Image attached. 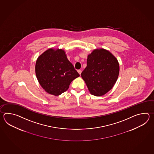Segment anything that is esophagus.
<instances>
[{
  "label": "esophagus",
  "mask_w": 154,
  "mask_h": 154,
  "mask_svg": "<svg viewBox=\"0 0 154 154\" xmlns=\"http://www.w3.org/2000/svg\"><path fill=\"white\" fill-rule=\"evenodd\" d=\"M78 72H79V74L80 75H81V73H82V70H80V69L78 70Z\"/></svg>",
  "instance_id": "34e87169"
}]
</instances>
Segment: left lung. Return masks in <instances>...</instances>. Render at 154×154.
I'll return each mask as SVG.
<instances>
[{
	"mask_svg": "<svg viewBox=\"0 0 154 154\" xmlns=\"http://www.w3.org/2000/svg\"><path fill=\"white\" fill-rule=\"evenodd\" d=\"M119 72L115 56L106 49H95L88 56L87 66L81 75L92 95L101 96L113 87Z\"/></svg>",
	"mask_w": 154,
	"mask_h": 154,
	"instance_id": "1",
	"label": "left lung"
}]
</instances>
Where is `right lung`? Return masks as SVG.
<instances>
[{
    "instance_id": "1",
    "label": "right lung",
    "mask_w": 154,
    "mask_h": 154,
    "mask_svg": "<svg viewBox=\"0 0 154 154\" xmlns=\"http://www.w3.org/2000/svg\"><path fill=\"white\" fill-rule=\"evenodd\" d=\"M35 71L42 88L54 96L66 92L71 82L80 76L62 49L50 48L42 54L36 61Z\"/></svg>"
}]
</instances>
